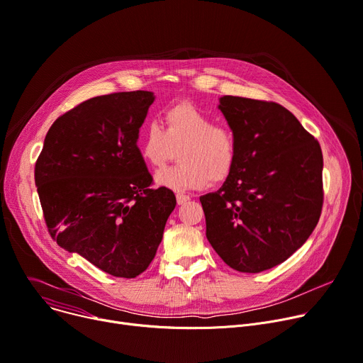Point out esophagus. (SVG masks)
Wrapping results in <instances>:
<instances>
[{
  "label": "esophagus",
  "instance_id": "obj_1",
  "mask_svg": "<svg viewBox=\"0 0 363 363\" xmlns=\"http://www.w3.org/2000/svg\"><path fill=\"white\" fill-rule=\"evenodd\" d=\"M176 199H177V205H184L190 201V196H187V194H184V193H177Z\"/></svg>",
  "mask_w": 363,
  "mask_h": 363
}]
</instances>
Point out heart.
<instances>
[{
  "label": "heart",
  "instance_id": "b5f03b06",
  "mask_svg": "<svg viewBox=\"0 0 363 363\" xmlns=\"http://www.w3.org/2000/svg\"><path fill=\"white\" fill-rule=\"evenodd\" d=\"M164 128L150 123L139 138V152L152 167L173 160L177 167L160 170L154 180L160 187L176 191L196 190L212 182H224L234 170L238 145L234 132L215 125L212 116L191 104L183 103L165 110Z\"/></svg>",
  "mask_w": 363,
  "mask_h": 363
}]
</instances>
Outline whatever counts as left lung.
Masks as SVG:
<instances>
[{"label": "left lung", "mask_w": 363, "mask_h": 363, "mask_svg": "<svg viewBox=\"0 0 363 363\" xmlns=\"http://www.w3.org/2000/svg\"><path fill=\"white\" fill-rule=\"evenodd\" d=\"M218 108L234 132V170L201 196L206 238L230 267L259 273L289 259L313 234L323 206V152L288 108L237 96Z\"/></svg>", "instance_id": "obj_1"}]
</instances>
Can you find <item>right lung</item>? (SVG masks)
<instances>
[{"label":"right lung","instance_id":"add662e5","mask_svg":"<svg viewBox=\"0 0 363 363\" xmlns=\"http://www.w3.org/2000/svg\"><path fill=\"white\" fill-rule=\"evenodd\" d=\"M152 91L93 97L53 122L35 182L50 237L116 277H136L152 262L176 208L136 145Z\"/></svg>","mask_w":363,"mask_h":363}]
</instances>
